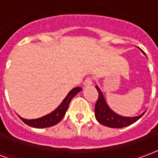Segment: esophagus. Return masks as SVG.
Masks as SVG:
<instances>
[{
	"instance_id": "esophagus-1",
	"label": "esophagus",
	"mask_w": 158,
	"mask_h": 158,
	"mask_svg": "<svg viewBox=\"0 0 158 158\" xmlns=\"http://www.w3.org/2000/svg\"><path fill=\"white\" fill-rule=\"evenodd\" d=\"M92 78H90V77H88V78H86L85 80V82H84V85L85 86H89L92 85Z\"/></svg>"
}]
</instances>
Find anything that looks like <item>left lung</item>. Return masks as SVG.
Returning <instances> with one entry per match:
<instances>
[{
	"mask_svg": "<svg viewBox=\"0 0 158 158\" xmlns=\"http://www.w3.org/2000/svg\"><path fill=\"white\" fill-rule=\"evenodd\" d=\"M96 88L98 91L99 96H98V100L96 101V106H95V116H96V120L101 124L109 127V128H123V127H127L135 123L144 115L145 113L140 114L139 116L129 118V117L120 116L118 114H117L106 104L102 93L100 90L98 86H96Z\"/></svg>",
	"mask_w": 158,
	"mask_h": 158,
	"instance_id": "left-lung-1",
	"label": "left lung"
}]
</instances>
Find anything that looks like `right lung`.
<instances>
[{
	"label": "right lung",
	"instance_id": "right-lung-1",
	"mask_svg": "<svg viewBox=\"0 0 158 158\" xmlns=\"http://www.w3.org/2000/svg\"><path fill=\"white\" fill-rule=\"evenodd\" d=\"M82 90L81 87H76L70 91V92L67 95L64 100L62 101V102L60 104V106L54 110L52 113H49L47 115L44 117H41L40 118L36 119H25L21 117H19L23 122L26 123L27 125L31 126L34 128H47V127H52V126L55 125L56 123H58L65 115L67 110L69 108V103L71 102V100L74 97V96Z\"/></svg>",
	"mask_w": 158,
	"mask_h": 158
}]
</instances>
